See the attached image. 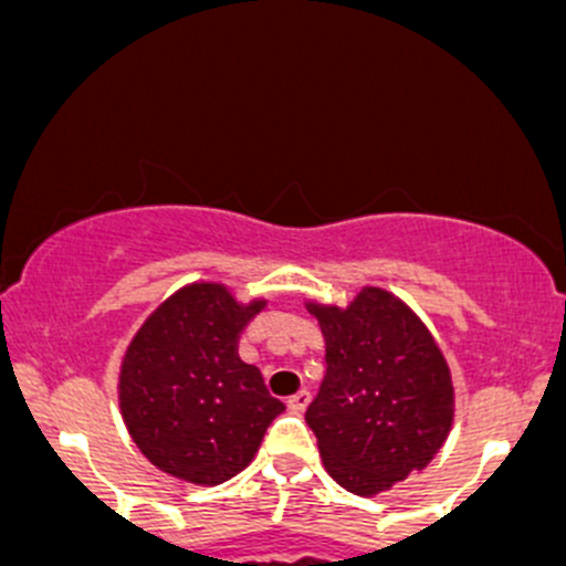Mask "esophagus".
<instances>
[{
	"instance_id": "esophagus-1",
	"label": "esophagus",
	"mask_w": 566,
	"mask_h": 566,
	"mask_svg": "<svg viewBox=\"0 0 566 566\" xmlns=\"http://www.w3.org/2000/svg\"><path fill=\"white\" fill-rule=\"evenodd\" d=\"M307 405H310V391H305V388H302V391H296L294 397H289V410L302 412Z\"/></svg>"
}]
</instances>
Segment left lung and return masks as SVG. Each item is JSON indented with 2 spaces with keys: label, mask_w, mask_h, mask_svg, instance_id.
Here are the masks:
<instances>
[{
  "label": "left lung",
  "mask_w": 566,
  "mask_h": 566,
  "mask_svg": "<svg viewBox=\"0 0 566 566\" xmlns=\"http://www.w3.org/2000/svg\"><path fill=\"white\" fill-rule=\"evenodd\" d=\"M326 337V375L305 412L326 472L375 496L423 470L453 421L451 369L418 315L382 289L348 307L307 305Z\"/></svg>",
  "instance_id": "8db88e82"
}]
</instances>
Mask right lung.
I'll list each match as a JSON object with an SVG mask.
<instances>
[{
    "instance_id": "1",
    "label": "right lung",
    "mask_w": 566,
    "mask_h": 566,
    "mask_svg": "<svg viewBox=\"0 0 566 566\" xmlns=\"http://www.w3.org/2000/svg\"><path fill=\"white\" fill-rule=\"evenodd\" d=\"M264 300L240 305L227 285L191 283L143 324L120 364V416L167 475L218 485L245 470L285 410L237 339Z\"/></svg>"
}]
</instances>
